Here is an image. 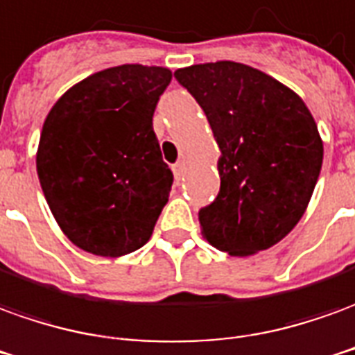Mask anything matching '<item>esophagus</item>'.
Returning <instances> with one entry per match:
<instances>
[{"mask_svg": "<svg viewBox=\"0 0 355 355\" xmlns=\"http://www.w3.org/2000/svg\"><path fill=\"white\" fill-rule=\"evenodd\" d=\"M184 171H186V163H184V161H177V163L173 165V173H175V178H177V180H180V178H182V175H184Z\"/></svg>", "mask_w": 355, "mask_h": 355, "instance_id": "obj_1", "label": "esophagus"}]
</instances>
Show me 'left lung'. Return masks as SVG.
Listing matches in <instances>:
<instances>
[{"mask_svg":"<svg viewBox=\"0 0 355 355\" xmlns=\"http://www.w3.org/2000/svg\"><path fill=\"white\" fill-rule=\"evenodd\" d=\"M209 121L220 190L200 209L203 238L234 257L275 246L298 225L323 163L313 115L294 90L234 61L175 71Z\"/></svg>","mask_w":355,"mask_h":355,"instance_id":"1","label":"left lung"}]
</instances>
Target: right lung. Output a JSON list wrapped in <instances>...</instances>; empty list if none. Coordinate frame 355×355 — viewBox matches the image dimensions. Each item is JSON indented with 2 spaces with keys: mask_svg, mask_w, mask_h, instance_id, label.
<instances>
[{
  "mask_svg": "<svg viewBox=\"0 0 355 355\" xmlns=\"http://www.w3.org/2000/svg\"><path fill=\"white\" fill-rule=\"evenodd\" d=\"M171 78L165 67L103 69L69 88L44 121L40 184L84 252L121 257L152 236L173 184L152 123Z\"/></svg>",
  "mask_w": 355,
  "mask_h": 355,
  "instance_id": "obj_1",
  "label": "right lung"
}]
</instances>
